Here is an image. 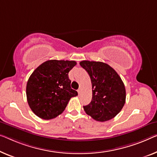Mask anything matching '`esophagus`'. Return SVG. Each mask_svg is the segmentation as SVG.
<instances>
[{"instance_id":"obj_1","label":"esophagus","mask_w":157,"mask_h":157,"mask_svg":"<svg viewBox=\"0 0 157 157\" xmlns=\"http://www.w3.org/2000/svg\"><path fill=\"white\" fill-rule=\"evenodd\" d=\"M78 94L80 95L81 94V92H82V90H80V89H79V90H78Z\"/></svg>"}]
</instances>
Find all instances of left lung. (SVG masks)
I'll return each instance as SVG.
<instances>
[{
    "instance_id": "8db88e82",
    "label": "left lung",
    "mask_w": 157,
    "mask_h": 157,
    "mask_svg": "<svg viewBox=\"0 0 157 157\" xmlns=\"http://www.w3.org/2000/svg\"><path fill=\"white\" fill-rule=\"evenodd\" d=\"M79 65L88 72L92 85V101L83 106L86 113L100 122L113 118L125 103V88L121 77L105 63L82 60Z\"/></svg>"
}]
</instances>
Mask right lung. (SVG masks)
<instances>
[{
  "label": "right lung",
  "mask_w": 157,
  "mask_h": 157,
  "mask_svg": "<svg viewBox=\"0 0 157 157\" xmlns=\"http://www.w3.org/2000/svg\"><path fill=\"white\" fill-rule=\"evenodd\" d=\"M75 60H49L34 70L27 83L28 104L35 115L50 120L64 111L72 97L78 96L71 87L68 72Z\"/></svg>",
  "instance_id": "add662e5"
}]
</instances>
